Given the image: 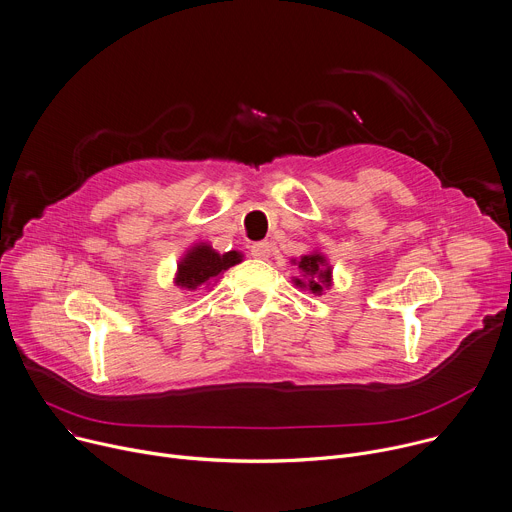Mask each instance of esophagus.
Instances as JSON below:
<instances>
[{"instance_id": "esophagus-1", "label": "esophagus", "mask_w": 512, "mask_h": 512, "mask_svg": "<svg viewBox=\"0 0 512 512\" xmlns=\"http://www.w3.org/2000/svg\"><path fill=\"white\" fill-rule=\"evenodd\" d=\"M250 252H252V256L258 258V260H266V258H270L272 244H270V242H256V244H252Z\"/></svg>"}]
</instances>
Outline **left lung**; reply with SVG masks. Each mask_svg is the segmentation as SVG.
<instances>
[{
  "label": "left lung",
  "mask_w": 512,
  "mask_h": 512,
  "mask_svg": "<svg viewBox=\"0 0 512 512\" xmlns=\"http://www.w3.org/2000/svg\"><path fill=\"white\" fill-rule=\"evenodd\" d=\"M299 268L303 272V278H295L297 287L307 289L313 295H321L325 289L331 287V266H327V260L323 254L313 252V254L301 256Z\"/></svg>",
  "instance_id": "1"
}]
</instances>
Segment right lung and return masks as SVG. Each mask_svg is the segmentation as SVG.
I'll return each instance as SVG.
<instances>
[{
	"instance_id": "right-lung-1",
	"label": "right lung",
	"mask_w": 512,
	"mask_h": 512,
	"mask_svg": "<svg viewBox=\"0 0 512 512\" xmlns=\"http://www.w3.org/2000/svg\"><path fill=\"white\" fill-rule=\"evenodd\" d=\"M242 262V254L232 250L225 254H217L209 244H197L193 246L185 258L179 262L175 285L181 289L195 291L201 285H207L209 280L217 278L223 270L236 266Z\"/></svg>"
}]
</instances>
